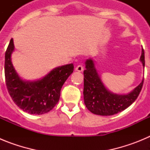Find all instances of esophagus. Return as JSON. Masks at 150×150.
Returning a JSON list of instances; mask_svg holds the SVG:
<instances>
[{"mask_svg":"<svg viewBox=\"0 0 150 150\" xmlns=\"http://www.w3.org/2000/svg\"><path fill=\"white\" fill-rule=\"evenodd\" d=\"M76 71H79V72H82L83 71V66L82 64H79L76 67Z\"/></svg>","mask_w":150,"mask_h":150,"instance_id":"esophagus-1","label":"esophagus"}]
</instances>
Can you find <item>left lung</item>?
Wrapping results in <instances>:
<instances>
[{"label": "left lung", "instance_id": "left-lung-1", "mask_svg": "<svg viewBox=\"0 0 150 150\" xmlns=\"http://www.w3.org/2000/svg\"><path fill=\"white\" fill-rule=\"evenodd\" d=\"M140 61L145 66L144 50H142ZM84 74V103L87 109L94 114L100 116H112L122 112L129 107L137 98L142 89L144 79L131 93L128 95H116L109 91L100 80L97 73L93 61L86 62Z\"/></svg>", "mask_w": 150, "mask_h": 150}]
</instances>
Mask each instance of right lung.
Listing matches in <instances>:
<instances>
[{
  "label": "right lung",
  "instance_id": "obj_1",
  "mask_svg": "<svg viewBox=\"0 0 150 150\" xmlns=\"http://www.w3.org/2000/svg\"><path fill=\"white\" fill-rule=\"evenodd\" d=\"M13 50L14 44L11 39L5 53L4 63L5 81L11 98L20 109L30 114L50 112L58 104L62 86L74 71V64L57 67L38 81L25 82L18 76L12 64Z\"/></svg>",
  "mask_w": 150,
  "mask_h": 150
}]
</instances>
